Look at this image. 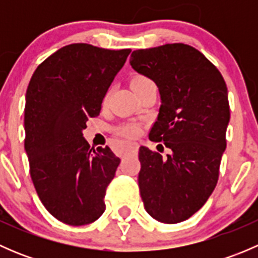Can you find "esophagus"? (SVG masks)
Listing matches in <instances>:
<instances>
[{
    "mask_svg": "<svg viewBox=\"0 0 258 258\" xmlns=\"http://www.w3.org/2000/svg\"><path fill=\"white\" fill-rule=\"evenodd\" d=\"M137 153V146L136 145H131L126 148L124 151V155H136Z\"/></svg>",
    "mask_w": 258,
    "mask_h": 258,
    "instance_id": "1",
    "label": "esophagus"
}]
</instances>
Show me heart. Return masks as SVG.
Masks as SVG:
<instances>
[{
    "mask_svg": "<svg viewBox=\"0 0 258 258\" xmlns=\"http://www.w3.org/2000/svg\"><path fill=\"white\" fill-rule=\"evenodd\" d=\"M152 81H151L148 77L146 76H135L134 79L131 81V86L132 88H134V91H137L140 90V88H144L146 86L148 85H152ZM108 101V93L105 96V98H103V105H106ZM119 134L124 135V136L127 137H136L137 135L140 134V126L136 123H128V124H124V126L119 127Z\"/></svg>",
    "mask_w": 258,
    "mask_h": 258,
    "instance_id": "heart-1",
    "label": "heart"
}]
</instances>
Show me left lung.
I'll use <instances>...</instances> for the list:
<instances>
[{
  "instance_id": "left-lung-1",
  "label": "left lung",
  "mask_w": 258,
  "mask_h": 258,
  "mask_svg": "<svg viewBox=\"0 0 258 258\" xmlns=\"http://www.w3.org/2000/svg\"><path fill=\"white\" fill-rule=\"evenodd\" d=\"M130 63L157 85L161 106L148 136L171 150L162 158L140 147L141 199L155 220L182 222L206 204L217 184L230 122L227 86L201 52L183 43L137 49Z\"/></svg>"
}]
</instances>
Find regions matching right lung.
Here are the masks:
<instances>
[{
	"label": "right lung",
	"mask_w": 258,
	"mask_h": 258,
	"mask_svg": "<svg viewBox=\"0 0 258 258\" xmlns=\"http://www.w3.org/2000/svg\"><path fill=\"white\" fill-rule=\"evenodd\" d=\"M131 49L87 43L64 46L36 69L26 92L25 150L46 210L71 226L92 223L119 158L110 147L90 148L82 131L101 105Z\"/></svg>",
	"instance_id": "obj_1"
}]
</instances>
